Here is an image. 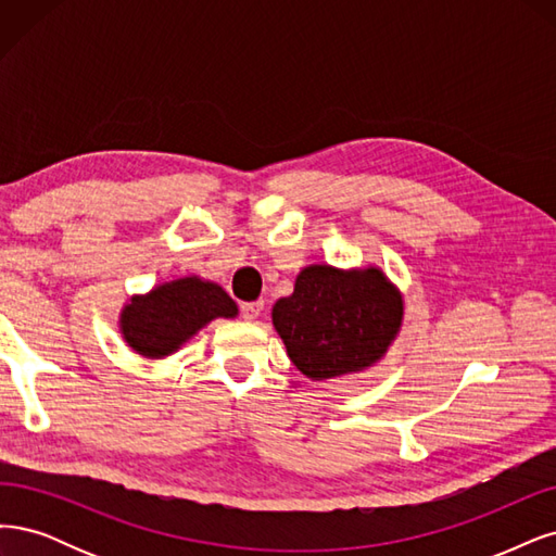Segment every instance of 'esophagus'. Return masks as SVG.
<instances>
[{
  "mask_svg": "<svg viewBox=\"0 0 556 556\" xmlns=\"http://www.w3.org/2000/svg\"><path fill=\"white\" fill-rule=\"evenodd\" d=\"M261 312H263V302H244L242 307H240V314H242V318H244V320H254V318H258V316H261Z\"/></svg>",
  "mask_w": 556,
  "mask_h": 556,
  "instance_id": "1",
  "label": "esophagus"
}]
</instances>
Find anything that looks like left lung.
Listing matches in <instances>:
<instances>
[{"label":"left lung","mask_w":556,"mask_h":556,"mask_svg":"<svg viewBox=\"0 0 556 556\" xmlns=\"http://www.w3.org/2000/svg\"><path fill=\"white\" fill-rule=\"evenodd\" d=\"M273 324L293 365L309 379L361 371L388 351L402 324V298L381 270L342 273L309 265L277 300Z\"/></svg>","instance_id":"obj_1"}]
</instances>
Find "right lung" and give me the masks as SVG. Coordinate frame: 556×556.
I'll use <instances>...</instances> for the list:
<instances>
[{"label":"right lung","mask_w":556,"mask_h":556,"mask_svg":"<svg viewBox=\"0 0 556 556\" xmlns=\"http://www.w3.org/2000/svg\"><path fill=\"white\" fill-rule=\"evenodd\" d=\"M236 314V302L222 286L187 277L134 298L122 314V334L140 355L159 357L180 349L212 318Z\"/></svg>","instance_id":"1"}]
</instances>
